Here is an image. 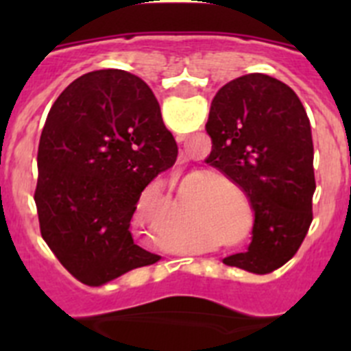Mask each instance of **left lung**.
<instances>
[{
    "instance_id": "1",
    "label": "left lung",
    "mask_w": 351,
    "mask_h": 351,
    "mask_svg": "<svg viewBox=\"0 0 351 351\" xmlns=\"http://www.w3.org/2000/svg\"><path fill=\"white\" fill-rule=\"evenodd\" d=\"M213 151L206 163L246 193L255 213L253 239L225 265L267 274L295 255L313 221L311 125L299 96L263 73L225 84L206 125Z\"/></svg>"
}]
</instances>
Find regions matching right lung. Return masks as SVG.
Listing matches in <instances>:
<instances>
[{
    "mask_svg": "<svg viewBox=\"0 0 351 351\" xmlns=\"http://www.w3.org/2000/svg\"><path fill=\"white\" fill-rule=\"evenodd\" d=\"M176 158L156 96L137 75L89 71L58 96L40 137L35 204L43 241L73 278L101 287L160 260L130 226L145 186Z\"/></svg>",
    "mask_w": 351,
    "mask_h": 351,
    "instance_id": "right-lung-1",
    "label": "right lung"
}]
</instances>
